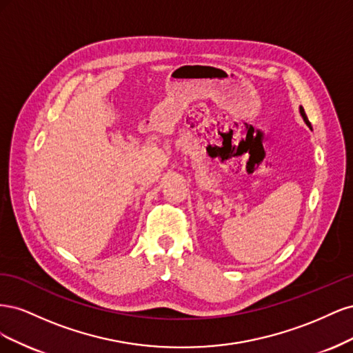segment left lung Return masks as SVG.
<instances>
[{
    "instance_id": "1",
    "label": "left lung",
    "mask_w": 353,
    "mask_h": 353,
    "mask_svg": "<svg viewBox=\"0 0 353 353\" xmlns=\"http://www.w3.org/2000/svg\"><path fill=\"white\" fill-rule=\"evenodd\" d=\"M299 110H301V114H302V117H303V121H305V123L309 126V128H311V130H312V126H311V122H309V119H307V116H306V113H305V110H303V108H302V105H301V109H299Z\"/></svg>"
}]
</instances>
